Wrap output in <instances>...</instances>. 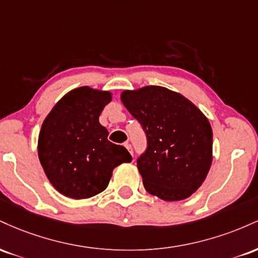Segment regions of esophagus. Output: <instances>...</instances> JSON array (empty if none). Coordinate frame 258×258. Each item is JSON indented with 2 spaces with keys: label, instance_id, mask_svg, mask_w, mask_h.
I'll return each mask as SVG.
<instances>
[{
  "label": "esophagus",
  "instance_id": "34e87169",
  "mask_svg": "<svg viewBox=\"0 0 258 258\" xmlns=\"http://www.w3.org/2000/svg\"><path fill=\"white\" fill-rule=\"evenodd\" d=\"M125 147H126V149L128 150V152L132 154V147H131V144L128 143V142H126V143H125Z\"/></svg>",
  "mask_w": 258,
  "mask_h": 258
}]
</instances>
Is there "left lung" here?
Listing matches in <instances>:
<instances>
[{"mask_svg":"<svg viewBox=\"0 0 258 258\" xmlns=\"http://www.w3.org/2000/svg\"><path fill=\"white\" fill-rule=\"evenodd\" d=\"M121 102L147 135V152L137 160L146 190L165 201L190 197L212 164L209 119L184 96L161 86L126 90Z\"/></svg>","mask_w":258,"mask_h":258,"instance_id":"obj_1","label":"left lung"}]
</instances>
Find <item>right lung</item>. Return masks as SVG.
<instances>
[{
  "label": "right lung",
  "instance_id": "1",
  "mask_svg": "<svg viewBox=\"0 0 258 258\" xmlns=\"http://www.w3.org/2000/svg\"><path fill=\"white\" fill-rule=\"evenodd\" d=\"M112 99L109 91L82 86L68 92L44 119L38 159L51 184L64 197L81 200L102 193L112 170L132 156L108 141L99 115Z\"/></svg>",
  "mask_w": 258,
  "mask_h": 258
}]
</instances>
